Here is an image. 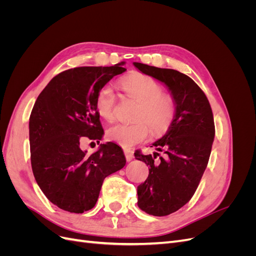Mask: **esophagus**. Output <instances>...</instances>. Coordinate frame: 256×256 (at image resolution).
Listing matches in <instances>:
<instances>
[{"mask_svg":"<svg viewBox=\"0 0 256 256\" xmlns=\"http://www.w3.org/2000/svg\"><path fill=\"white\" fill-rule=\"evenodd\" d=\"M125 157H126V160L127 161H131L134 159V152L131 150H125Z\"/></svg>","mask_w":256,"mask_h":256,"instance_id":"34e87169","label":"esophagus"}]
</instances>
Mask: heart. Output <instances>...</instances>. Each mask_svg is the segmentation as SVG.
Here are the masks:
<instances>
[{
    "label": "heart",
    "mask_w": 256,
    "mask_h": 256,
    "mask_svg": "<svg viewBox=\"0 0 256 256\" xmlns=\"http://www.w3.org/2000/svg\"><path fill=\"white\" fill-rule=\"evenodd\" d=\"M120 88L138 106L132 122H118L106 131V136L112 142L122 147L141 143L148 136L150 128L154 134H162L172 125L176 106L171 95L162 92L161 85L143 74H132L120 81ZM116 95L113 88L106 85L99 90L96 106L100 116L106 120L114 118Z\"/></svg>",
    "instance_id": "1"
}]
</instances>
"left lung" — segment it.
<instances>
[{
	"label": "left lung",
	"mask_w": 256,
	"mask_h": 256,
	"mask_svg": "<svg viewBox=\"0 0 256 256\" xmlns=\"http://www.w3.org/2000/svg\"><path fill=\"white\" fill-rule=\"evenodd\" d=\"M134 65L164 83L176 106L172 125L152 143L157 152H134L150 168L148 177L138 187V206L148 214L168 216L189 202L205 172L214 138V115L204 92L190 76L174 69Z\"/></svg>",
	"instance_id": "8db88e82"
}]
</instances>
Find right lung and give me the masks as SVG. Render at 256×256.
Instances as JSON below:
<instances>
[{
    "label": "right lung",
    "instance_id": "obj_1",
    "mask_svg": "<svg viewBox=\"0 0 256 256\" xmlns=\"http://www.w3.org/2000/svg\"><path fill=\"white\" fill-rule=\"evenodd\" d=\"M124 64L76 67L58 74L37 97L30 112L33 174L44 194L63 210H90L96 205L104 178L126 164L125 154L115 143L100 144L92 154L81 148L84 138L97 143L102 138L96 99L113 76L126 72Z\"/></svg>",
    "mask_w": 256,
    "mask_h": 256
}]
</instances>
